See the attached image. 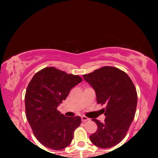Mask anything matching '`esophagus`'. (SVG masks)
Wrapping results in <instances>:
<instances>
[{"label":"esophagus","instance_id":"34e87169","mask_svg":"<svg viewBox=\"0 0 158 158\" xmlns=\"http://www.w3.org/2000/svg\"><path fill=\"white\" fill-rule=\"evenodd\" d=\"M81 118H82V122H88V121H90V118L86 117L85 116H82Z\"/></svg>","mask_w":158,"mask_h":158}]
</instances>
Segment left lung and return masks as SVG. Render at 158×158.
Here are the masks:
<instances>
[{
  "label": "left lung",
  "mask_w": 158,
  "mask_h": 158,
  "mask_svg": "<svg viewBox=\"0 0 158 158\" xmlns=\"http://www.w3.org/2000/svg\"><path fill=\"white\" fill-rule=\"evenodd\" d=\"M83 76L96 91L97 103L106 106L104 122L92 119L98 129L90 141L98 148H112L122 141L135 118L137 90L128 75L115 67H102Z\"/></svg>",
  "instance_id": "8db88e82"
}]
</instances>
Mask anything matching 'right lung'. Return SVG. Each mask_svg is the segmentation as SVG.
<instances>
[{"label": "right lung", "mask_w": 158, "mask_h": 158, "mask_svg": "<svg viewBox=\"0 0 158 158\" xmlns=\"http://www.w3.org/2000/svg\"><path fill=\"white\" fill-rule=\"evenodd\" d=\"M82 81L78 75L48 67L29 82L25 94L26 116L36 139L46 148L61 150L72 142L81 118L68 117L57 108Z\"/></svg>", "instance_id": "add662e5"}]
</instances>
